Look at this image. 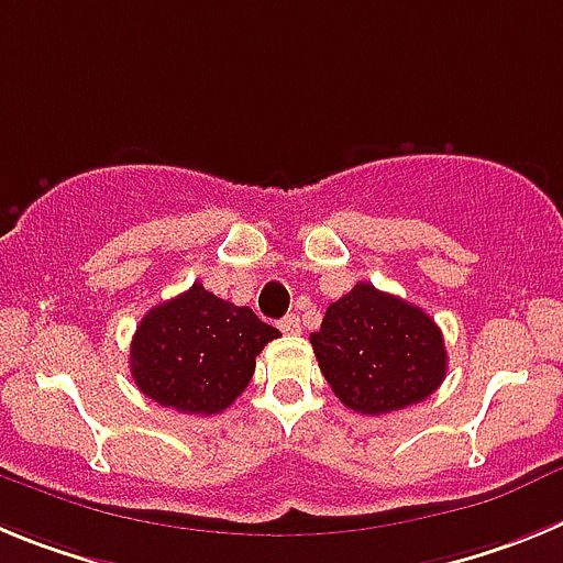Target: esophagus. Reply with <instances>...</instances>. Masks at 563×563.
Returning a JSON list of instances; mask_svg holds the SVG:
<instances>
[{
  "instance_id": "1",
  "label": "esophagus",
  "mask_w": 563,
  "mask_h": 563,
  "mask_svg": "<svg viewBox=\"0 0 563 563\" xmlns=\"http://www.w3.org/2000/svg\"><path fill=\"white\" fill-rule=\"evenodd\" d=\"M280 331L283 333H300V317H294V313L283 317L280 319Z\"/></svg>"
}]
</instances>
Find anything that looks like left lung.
<instances>
[{
  "mask_svg": "<svg viewBox=\"0 0 563 563\" xmlns=\"http://www.w3.org/2000/svg\"><path fill=\"white\" fill-rule=\"evenodd\" d=\"M311 344L339 401L362 415H387L429 398L449 362L434 319L373 283H356L331 302Z\"/></svg>",
  "mask_w": 563,
  "mask_h": 563,
  "instance_id": "1",
  "label": "left lung"
}]
</instances>
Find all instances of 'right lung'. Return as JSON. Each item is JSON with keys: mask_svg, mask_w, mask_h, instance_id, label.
Returning a JSON list of instances; mask_svg holds the SVG:
<instances>
[{"mask_svg": "<svg viewBox=\"0 0 563 563\" xmlns=\"http://www.w3.org/2000/svg\"><path fill=\"white\" fill-rule=\"evenodd\" d=\"M280 331L201 283L151 308L131 339V378L151 401L185 415L230 407L255 373V356Z\"/></svg>", "mask_w": 563, "mask_h": 563, "instance_id": "1", "label": "right lung"}]
</instances>
